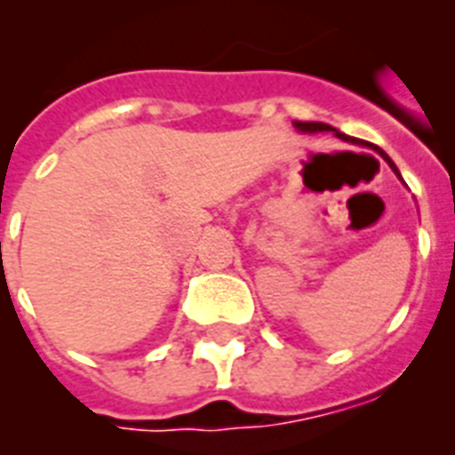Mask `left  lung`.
<instances>
[{
	"instance_id": "obj_1",
	"label": "left lung",
	"mask_w": 455,
	"mask_h": 455,
	"mask_svg": "<svg viewBox=\"0 0 455 455\" xmlns=\"http://www.w3.org/2000/svg\"><path fill=\"white\" fill-rule=\"evenodd\" d=\"M293 127H296V130H299V132H305V134H321V132H331V134H335L337 139H341V140H347V143H357V146L371 148V150H376L378 155L383 156L385 162H387V166L394 171V175H396V178H399L401 182H403L399 168H396V164H394L392 159H389L387 152L380 150V148L373 146V143H364V140H360V139H353V136L344 134V132H339V130H335V127H332V124H328V123H300V120H296V123H293Z\"/></svg>"
}]
</instances>
